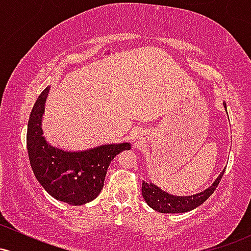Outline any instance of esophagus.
<instances>
[{"label":"esophagus","mask_w":251,"mask_h":251,"mask_svg":"<svg viewBox=\"0 0 251 251\" xmlns=\"http://www.w3.org/2000/svg\"><path fill=\"white\" fill-rule=\"evenodd\" d=\"M135 134H137V138H139V139H142V133H139V132H138V133H135Z\"/></svg>","instance_id":"1"}]
</instances>
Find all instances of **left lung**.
Listing matches in <instances>:
<instances>
[{
    "mask_svg": "<svg viewBox=\"0 0 251 251\" xmlns=\"http://www.w3.org/2000/svg\"><path fill=\"white\" fill-rule=\"evenodd\" d=\"M223 105L224 108L226 109V103L223 102ZM224 171H226V169H223V171L216 178V180L212 183L211 186H209L208 189H205L201 192H198L196 195L175 196L164 191L159 186L151 183V181L146 183L144 180L142 186V195L150 208H152L158 212H162V214H181V212H188L200 206L201 204H203L212 195V192L215 191L218 184H220L222 177L224 175Z\"/></svg>",
    "mask_w": 251,
    "mask_h": 251,
    "instance_id": "8db88e82",
    "label": "left lung"
}]
</instances>
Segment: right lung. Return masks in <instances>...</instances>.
Instances as JSON below:
<instances>
[{
    "mask_svg": "<svg viewBox=\"0 0 251 251\" xmlns=\"http://www.w3.org/2000/svg\"><path fill=\"white\" fill-rule=\"evenodd\" d=\"M50 86L37 98L28 120L27 149L31 170L42 188L57 201L82 205L99 196L112 160L129 143L105 144L82 151L51 146L42 129V116Z\"/></svg>",
    "mask_w": 251,
    "mask_h": 251,
    "instance_id": "obj_1",
    "label": "right lung"
}]
</instances>
